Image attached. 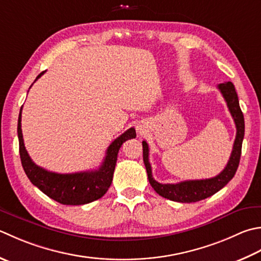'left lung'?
<instances>
[{"label": "left lung", "instance_id": "1", "mask_svg": "<svg viewBox=\"0 0 261 261\" xmlns=\"http://www.w3.org/2000/svg\"><path fill=\"white\" fill-rule=\"evenodd\" d=\"M217 88L222 93L224 99H225L229 113H231L234 123H236L237 126V137L236 140H234L233 150L227 162V165L218 175L212 178L183 181L180 183H175V185H170V183L162 185V183L157 182L152 177L151 165L149 163V147H148V144L144 140L142 141V150H144V163L148 174V180H149L150 186L154 188V190L160 196L177 202L200 201L202 199L215 195L217 191L225 187L232 180L233 176L236 175L242 150V141L244 137V117L241 109H240L236 88H234V85L231 81L219 84Z\"/></svg>", "mask_w": 261, "mask_h": 261}]
</instances>
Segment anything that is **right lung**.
<instances>
[{
	"instance_id": "right-lung-1",
	"label": "right lung",
	"mask_w": 261,
	"mask_h": 261,
	"mask_svg": "<svg viewBox=\"0 0 261 261\" xmlns=\"http://www.w3.org/2000/svg\"><path fill=\"white\" fill-rule=\"evenodd\" d=\"M45 73L37 75V80ZM35 80V81H36ZM21 110L18 119V138L19 152L21 158V164L25 175L30 182L37 187L46 196L52 198L62 205H85L103 197L113 180L117 154L121 146L126 140L136 138L135 127H130L124 134L112 142L106 150L104 162L98 170L71 173V174H60V173L49 172L45 168L36 165L29 157L23 144L21 131Z\"/></svg>"
}]
</instances>
